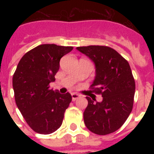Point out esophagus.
<instances>
[{
  "label": "esophagus",
  "mask_w": 154,
  "mask_h": 154,
  "mask_svg": "<svg viewBox=\"0 0 154 154\" xmlns=\"http://www.w3.org/2000/svg\"><path fill=\"white\" fill-rule=\"evenodd\" d=\"M78 98H80V95H78V94L77 93H72V99L73 101L77 100Z\"/></svg>",
  "instance_id": "1"
}]
</instances>
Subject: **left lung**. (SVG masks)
<instances>
[{"mask_svg":"<svg viewBox=\"0 0 154 154\" xmlns=\"http://www.w3.org/2000/svg\"><path fill=\"white\" fill-rule=\"evenodd\" d=\"M96 67L91 89L103 97L94 102L90 97L83 113L84 123L94 134L106 135L119 129L131 113L135 82L129 63L115 49L107 46L77 47Z\"/></svg>","mask_w":154,"mask_h":154,"instance_id":"8db88e82","label":"left lung"}]
</instances>
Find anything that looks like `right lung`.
Here are the masks:
<instances>
[{"mask_svg": "<svg viewBox=\"0 0 154 154\" xmlns=\"http://www.w3.org/2000/svg\"><path fill=\"white\" fill-rule=\"evenodd\" d=\"M72 49L69 46L41 44L27 52L17 65L12 81L15 103L36 133L49 134L63 123L72 96L53 91L49 83L55 81L61 57Z\"/></svg>", "mask_w": 154, "mask_h": 154, "instance_id": "right-lung-1", "label": "right lung"}]
</instances>
